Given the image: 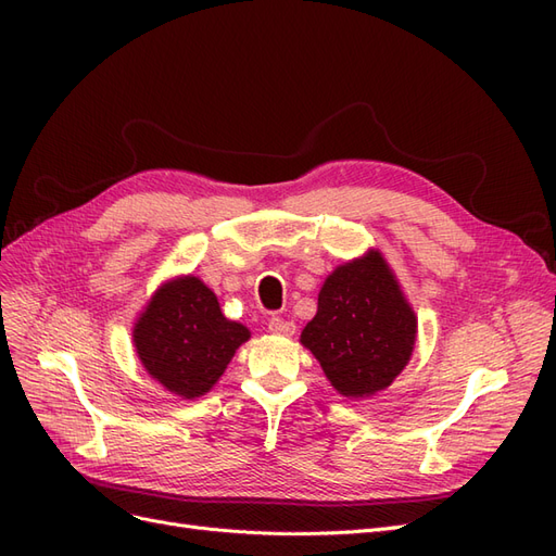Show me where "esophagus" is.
Listing matches in <instances>:
<instances>
[{
    "label": "esophagus",
    "mask_w": 556,
    "mask_h": 556,
    "mask_svg": "<svg viewBox=\"0 0 556 556\" xmlns=\"http://www.w3.org/2000/svg\"><path fill=\"white\" fill-rule=\"evenodd\" d=\"M294 329H296L294 323H288V319H282V317H271V319H268V331H271V333L292 336Z\"/></svg>",
    "instance_id": "esophagus-1"
}]
</instances>
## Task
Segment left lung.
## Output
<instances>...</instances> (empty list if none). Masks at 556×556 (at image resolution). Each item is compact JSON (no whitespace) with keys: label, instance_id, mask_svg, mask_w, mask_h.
<instances>
[{"label":"left lung","instance_id":"obj_1","mask_svg":"<svg viewBox=\"0 0 556 556\" xmlns=\"http://www.w3.org/2000/svg\"><path fill=\"white\" fill-rule=\"evenodd\" d=\"M415 339V311L378 250L333 268L301 331L333 390L350 399L387 390L410 362Z\"/></svg>","mask_w":556,"mask_h":556}]
</instances>
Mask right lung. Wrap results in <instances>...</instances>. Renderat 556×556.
Masks as SVG:
<instances>
[{"instance_id":"obj_1","label":"right lung","mask_w":556,"mask_h":556,"mask_svg":"<svg viewBox=\"0 0 556 556\" xmlns=\"http://www.w3.org/2000/svg\"><path fill=\"white\" fill-rule=\"evenodd\" d=\"M131 336L148 376L192 401L211 392L250 331L223 315L217 296L199 278L180 276L148 301Z\"/></svg>"}]
</instances>
